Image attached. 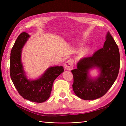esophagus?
I'll list each match as a JSON object with an SVG mask.
<instances>
[{"label": "esophagus", "instance_id": "obj_1", "mask_svg": "<svg viewBox=\"0 0 126 126\" xmlns=\"http://www.w3.org/2000/svg\"><path fill=\"white\" fill-rule=\"evenodd\" d=\"M74 61L72 60H69L66 61L64 63V68L68 70H71L73 68Z\"/></svg>", "mask_w": 126, "mask_h": 126}]
</instances>
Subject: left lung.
<instances>
[{"label": "left lung", "mask_w": 126, "mask_h": 126, "mask_svg": "<svg viewBox=\"0 0 126 126\" xmlns=\"http://www.w3.org/2000/svg\"><path fill=\"white\" fill-rule=\"evenodd\" d=\"M120 61L119 47L108 32L103 47L93 56L81 58L77 68L71 70L73 88L76 95L83 100H93L105 95L118 76ZM93 68L98 69L97 77L90 76L89 72Z\"/></svg>", "instance_id": "1"}]
</instances>
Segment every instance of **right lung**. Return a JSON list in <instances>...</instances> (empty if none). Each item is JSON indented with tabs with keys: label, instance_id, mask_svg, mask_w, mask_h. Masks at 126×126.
Returning <instances> with one entry per match:
<instances>
[{
	"label": "right lung",
	"instance_id": "obj_1",
	"mask_svg": "<svg viewBox=\"0 0 126 126\" xmlns=\"http://www.w3.org/2000/svg\"><path fill=\"white\" fill-rule=\"evenodd\" d=\"M30 36L21 33L11 51L10 76L19 94L30 101L42 103L49 98L55 79L64 71L63 66H54L47 69L35 79H28L22 62V49Z\"/></svg>",
	"mask_w": 126,
	"mask_h": 126
}]
</instances>
